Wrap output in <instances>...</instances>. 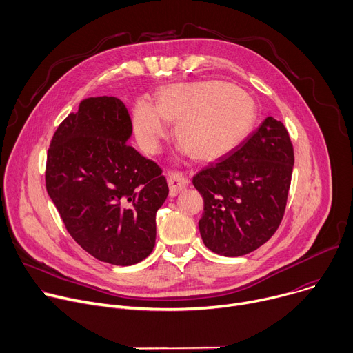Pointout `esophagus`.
Segmentation results:
<instances>
[{"mask_svg":"<svg viewBox=\"0 0 353 353\" xmlns=\"http://www.w3.org/2000/svg\"><path fill=\"white\" fill-rule=\"evenodd\" d=\"M168 183H169L170 196H176L179 192H181L188 185V179L180 172H169Z\"/></svg>","mask_w":353,"mask_h":353,"instance_id":"obj_1","label":"esophagus"}]
</instances>
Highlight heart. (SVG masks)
Here are the masks:
<instances>
[{
    "label": "heart",
    "mask_w": 353,
    "mask_h": 353,
    "mask_svg": "<svg viewBox=\"0 0 353 353\" xmlns=\"http://www.w3.org/2000/svg\"><path fill=\"white\" fill-rule=\"evenodd\" d=\"M257 119L254 100L221 81L177 83L163 89L154 105L135 103L132 128L146 152H158L176 123L180 150L201 161H214L234 150L251 132Z\"/></svg>",
    "instance_id": "obj_1"
}]
</instances>
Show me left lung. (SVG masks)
<instances>
[{"instance_id":"8db88e82","label":"left lung","mask_w":353,"mask_h":353,"mask_svg":"<svg viewBox=\"0 0 353 353\" xmlns=\"http://www.w3.org/2000/svg\"><path fill=\"white\" fill-rule=\"evenodd\" d=\"M293 163L285 125L267 117L230 154L196 173L204 244L216 254L239 257L268 241L285 212Z\"/></svg>"}]
</instances>
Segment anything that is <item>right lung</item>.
Returning a JSON list of instances; mask_svg holds the SVG:
<instances>
[{"label":"right lung","mask_w":353,"mask_h":353,"mask_svg":"<svg viewBox=\"0 0 353 353\" xmlns=\"http://www.w3.org/2000/svg\"><path fill=\"white\" fill-rule=\"evenodd\" d=\"M128 112L114 96L86 97L57 128L46 187L68 233L94 259L128 267L146 259L169 187L157 163L127 143Z\"/></svg>","instance_id":"1"}]
</instances>
